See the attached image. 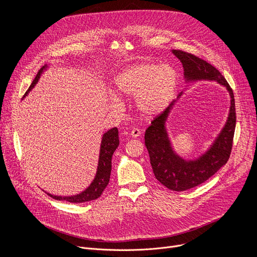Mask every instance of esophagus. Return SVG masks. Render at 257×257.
<instances>
[{"label": "esophagus", "instance_id": "obj_1", "mask_svg": "<svg viewBox=\"0 0 257 257\" xmlns=\"http://www.w3.org/2000/svg\"><path fill=\"white\" fill-rule=\"evenodd\" d=\"M140 135H141V131H140L139 129L134 128V129L131 130V136H132L133 138H137V137H139Z\"/></svg>", "mask_w": 257, "mask_h": 257}]
</instances>
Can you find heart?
Listing matches in <instances>:
<instances>
[{"label":"heart","mask_w":257,"mask_h":257,"mask_svg":"<svg viewBox=\"0 0 257 257\" xmlns=\"http://www.w3.org/2000/svg\"><path fill=\"white\" fill-rule=\"evenodd\" d=\"M179 85L177 70L169 64L141 62L133 64L114 78L119 96H134V107L144 118H155L166 111L173 101ZM114 101L119 99L114 97Z\"/></svg>","instance_id":"heart-1"}]
</instances>
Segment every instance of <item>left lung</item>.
<instances>
[{
    "instance_id": "1",
    "label": "left lung",
    "mask_w": 257,
    "mask_h": 257,
    "mask_svg": "<svg viewBox=\"0 0 257 257\" xmlns=\"http://www.w3.org/2000/svg\"><path fill=\"white\" fill-rule=\"evenodd\" d=\"M172 53L184 67V79L187 84L213 81L226 87L230 95L229 113L224 127L209 148L196 159L186 160L179 156L173 148L167 129L172 109L184 91L179 94L177 100H174L145 131L144 142L157 180L173 191H185L200 185L227 164L232 151L236 126L235 99L227 80L212 65L186 52L173 50Z\"/></svg>"
}]
</instances>
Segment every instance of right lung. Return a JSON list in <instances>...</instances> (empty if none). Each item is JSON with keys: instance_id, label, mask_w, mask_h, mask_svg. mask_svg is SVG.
Returning a JSON list of instances; mask_svg holds the SVG:
<instances>
[{"instance_id": "add662e5", "label": "right lung", "mask_w": 257, "mask_h": 257, "mask_svg": "<svg viewBox=\"0 0 257 257\" xmlns=\"http://www.w3.org/2000/svg\"><path fill=\"white\" fill-rule=\"evenodd\" d=\"M49 67L50 65L47 64L43 68H41L38 75L35 76L28 90L24 94L23 98L30 92V90L36 85V83L39 82L42 74H44V72H46L49 69ZM118 146H119V131H118V128L114 127L112 129H109L108 131H106L105 133H103L101 137L97 169H96L94 179L90 183V185L85 190H83L82 192L76 195L57 196L51 193H47V194H49V196L53 197L54 199L66 200L72 203H82V202H86V201H90L98 198L108 184L109 176H111V171H112V157Z\"/></svg>"}]
</instances>
